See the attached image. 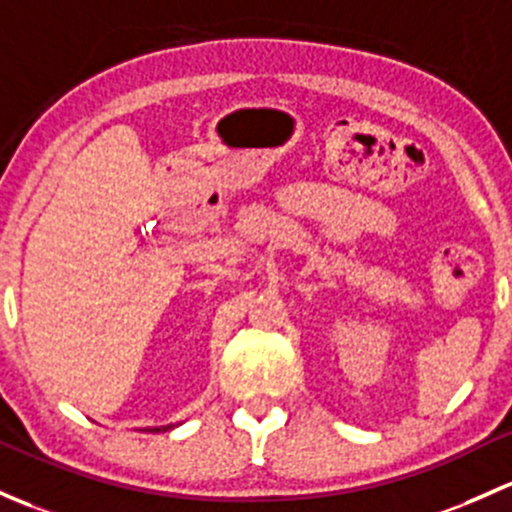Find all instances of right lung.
<instances>
[{
    "instance_id": "1",
    "label": "right lung",
    "mask_w": 512,
    "mask_h": 512,
    "mask_svg": "<svg viewBox=\"0 0 512 512\" xmlns=\"http://www.w3.org/2000/svg\"><path fill=\"white\" fill-rule=\"evenodd\" d=\"M174 429V424H166V427H152V429H144V432H169Z\"/></svg>"
}]
</instances>
